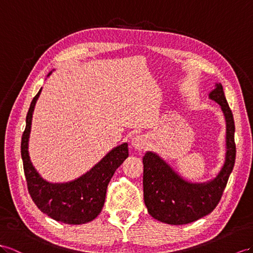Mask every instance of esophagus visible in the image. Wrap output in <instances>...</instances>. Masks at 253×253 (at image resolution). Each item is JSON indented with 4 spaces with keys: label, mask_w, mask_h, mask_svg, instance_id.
Listing matches in <instances>:
<instances>
[{
    "label": "esophagus",
    "mask_w": 253,
    "mask_h": 253,
    "mask_svg": "<svg viewBox=\"0 0 253 253\" xmlns=\"http://www.w3.org/2000/svg\"><path fill=\"white\" fill-rule=\"evenodd\" d=\"M147 145V138L144 134H139L135 135L131 139V146L134 148V150L142 151L144 150Z\"/></svg>",
    "instance_id": "34e87169"
}]
</instances>
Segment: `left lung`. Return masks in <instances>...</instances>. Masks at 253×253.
I'll return each mask as SVG.
<instances>
[{
	"label": "left lung",
	"mask_w": 253,
	"mask_h": 253,
	"mask_svg": "<svg viewBox=\"0 0 253 253\" xmlns=\"http://www.w3.org/2000/svg\"><path fill=\"white\" fill-rule=\"evenodd\" d=\"M210 98L221 107L226 127L225 159L215 178L206 183H190L179 176L156 153L146 152L143 157L144 203L148 213L161 222L187 224L209 215L221 199L234 167L235 125L221 83H216Z\"/></svg>",
	"instance_id": "left-lung-1"
}]
</instances>
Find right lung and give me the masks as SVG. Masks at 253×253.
Returning <instances> with one entry per match:
<instances>
[{
    "label": "right lung",
    "instance_id": "1",
    "mask_svg": "<svg viewBox=\"0 0 253 253\" xmlns=\"http://www.w3.org/2000/svg\"><path fill=\"white\" fill-rule=\"evenodd\" d=\"M41 92L42 88L31 102L21 139V157L29 193L38 209L56 221L67 224L89 222L102 210L110 179L128 157V144L123 143L114 147L98 164L77 179L59 184L47 182L32 165L29 155L32 118Z\"/></svg>",
    "mask_w": 253,
    "mask_h": 253
}]
</instances>
